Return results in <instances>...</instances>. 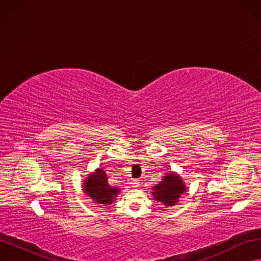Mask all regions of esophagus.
Wrapping results in <instances>:
<instances>
[{"label": "esophagus", "mask_w": 261, "mask_h": 261, "mask_svg": "<svg viewBox=\"0 0 261 261\" xmlns=\"http://www.w3.org/2000/svg\"><path fill=\"white\" fill-rule=\"evenodd\" d=\"M132 187L133 188H138L139 186H140V183H139V180L138 179H134V180H132Z\"/></svg>", "instance_id": "34e87169"}]
</instances>
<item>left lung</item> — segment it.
Returning <instances> with one entry per match:
<instances>
[{"instance_id": "1", "label": "left lung", "mask_w": 261, "mask_h": 261, "mask_svg": "<svg viewBox=\"0 0 261 261\" xmlns=\"http://www.w3.org/2000/svg\"><path fill=\"white\" fill-rule=\"evenodd\" d=\"M186 192L183 178L176 172H170L162 176L159 184L152 187L153 199L164 204L165 208L173 207L178 202L180 196ZM165 210V209H164Z\"/></svg>"}]
</instances>
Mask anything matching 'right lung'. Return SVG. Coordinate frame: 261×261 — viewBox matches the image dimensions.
Listing matches in <instances>:
<instances>
[{"mask_svg": "<svg viewBox=\"0 0 261 261\" xmlns=\"http://www.w3.org/2000/svg\"><path fill=\"white\" fill-rule=\"evenodd\" d=\"M83 192L90 197L94 203L99 206H109L111 204L117 195L121 193V188L111 186L108 183L107 173L101 168L89 173L83 180Z\"/></svg>", "mask_w": 261, "mask_h": 261, "instance_id": "obj_1", "label": "right lung"}]
</instances>
